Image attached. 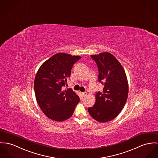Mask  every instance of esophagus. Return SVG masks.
Returning a JSON list of instances; mask_svg holds the SVG:
<instances>
[{
    "label": "esophagus",
    "instance_id": "1",
    "mask_svg": "<svg viewBox=\"0 0 158 158\" xmlns=\"http://www.w3.org/2000/svg\"><path fill=\"white\" fill-rule=\"evenodd\" d=\"M81 94H82V96L83 97H85V96H86L87 95V93H86V92L82 93H81Z\"/></svg>",
    "mask_w": 158,
    "mask_h": 158
}]
</instances>
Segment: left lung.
Masks as SVG:
<instances>
[{
	"mask_svg": "<svg viewBox=\"0 0 158 158\" xmlns=\"http://www.w3.org/2000/svg\"><path fill=\"white\" fill-rule=\"evenodd\" d=\"M98 69V81L104 87L96 94V102L88 110L100 123L114 119L124 108L128 97L129 85L125 71L116 58L109 52L92 55Z\"/></svg>",
	"mask_w": 158,
	"mask_h": 158,
	"instance_id": "left-lung-1",
	"label": "left lung"
}]
</instances>
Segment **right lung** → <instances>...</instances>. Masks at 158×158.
<instances>
[{"instance_id": "right-lung-1", "label": "right lung", "mask_w": 158, "mask_h": 158, "mask_svg": "<svg viewBox=\"0 0 158 158\" xmlns=\"http://www.w3.org/2000/svg\"><path fill=\"white\" fill-rule=\"evenodd\" d=\"M79 56L58 53L42 64L34 80L36 100L43 113L51 120L62 122L70 118L79 102L72 89L62 90Z\"/></svg>"}]
</instances>
